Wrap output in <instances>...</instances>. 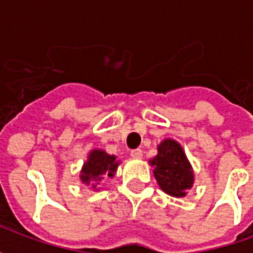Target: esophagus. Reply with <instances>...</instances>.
<instances>
[{
  "mask_svg": "<svg viewBox=\"0 0 253 253\" xmlns=\"http://www.w3.org/2000/svg\"><path fill=\"white\" fill-rule=\"evenodd\" d=\"M130 156H131L132 159H135V160H139V159H142V150L141 149H134V150H131L130 152Z\"/></svg>",
  "mask_w": 253,
  "mask_h": 253,
  "instance_id": "34e87169",
  "label": "esophagus"
}]
</instances>
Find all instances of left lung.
<instances>
[{
  "mask_svg": "<svg viewBox=\"0 0 253 253\" xmlns=\"http://www.w3.org/2000/svg\"><path fill=\"white\" fill-rule=\"evenodd\" d=\"M153 175L165 194L184 198L195 181L192 165L187 159L181 145L172 138H165L157 146V154L149 160Z\"/></svg>",
  "mask_w": 253,
  "mask_h": 253,
  "instance_id": "8db88e82",
  "label": "left lung"
}]
</instances>
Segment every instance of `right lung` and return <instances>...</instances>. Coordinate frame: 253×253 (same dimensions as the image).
Listing matches in <instances>:
<instances>
[{
  "mask_svg": "<svg viewBox=\"0 0 253 253\" xmlns=\"http://www.w3.org/2000/svg\"><path fill=\"white\" fill-rule=\"evenodd\" d=\"M121 164L116 156L108 154L101 149H93L88 153V159L80 170V180L90 190L99 191L100 181L107 177H114Z\"/></svg>",
  "mask_w": 253,
  "mask_h": 253,
  "instance_id": "add662e5",
  "label": "right lung"
}]
</instances>
